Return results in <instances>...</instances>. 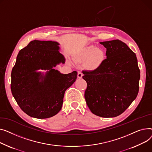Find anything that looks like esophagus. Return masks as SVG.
I'll return each mask as SVG.
<instances>
[{
  "instance_id": "1",
  "label": "esophagus",
  "mask_w": 152,
  "mask_h": 152,
  "mask_svg": "<svg viewBox=\"0 0 152 152\" xmlns=\"http://www.w3.org/2000/svg\"><path fill=\"white\" fill-rule=\"evenodd\" d=\"M83 77V74L82 72L80 71H78V74H77V77L78 78H82Z\"/></svg>"
}]
</instances>
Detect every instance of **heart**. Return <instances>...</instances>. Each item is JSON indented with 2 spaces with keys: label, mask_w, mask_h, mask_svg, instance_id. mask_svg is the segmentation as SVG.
I'll return each instance as SVG.
<instances>
[{
  "label": "heart",
  "mask_w": 152,
  "mask_h": 152,
  "mask_svg": "<svg viewBox=\"0 0 152 152\" xmlns=\"http://www.w3.org/2000/svg\"><path fill=\"white\" fill-rule=\"evenodd\" d=\"M105 52L102 49L97 48L94 46H90L80 51L77 59L80 62H86V67L94 70L99 67L105 59Z\"/></svg>",
  "instance_id": "obj_1"
}]
</instances>
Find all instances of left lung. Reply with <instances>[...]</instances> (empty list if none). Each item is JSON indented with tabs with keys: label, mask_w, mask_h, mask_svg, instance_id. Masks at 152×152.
<instances>
[{
	"label": "left lung",
	"mask_w": 152,
	"mask_h": 152,
	"mask_svg": "<svg viewBox=\"0 0 152 152\" xmlns=\"http://www.w3.org/2000/svg\"><path fill=\"white\" fill-rule=\"evenodd\" d=\"M100 43L107 49V58L96 69L83 72L87 83L85 98L94 115L115 117L136 98L140 70L136 54L125 43L113 40Z\"/></svg>",
	"instance_id": "1"
}]
</instances>
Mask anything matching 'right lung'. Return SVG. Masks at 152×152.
I'll use <instances>...</instances> for the list:
<instances>
[{"label":"right lung","mask_w":152,"mask_h":152,"mask_svg":"<svg viewBox=\"0 0 152 152\" xmlns=\"http://www.w3.org/2000/svg\"><path fill=\"white\" fill-rule=\"evenodd\" d=\"M59 43L34 40L21 49L12 71L11 91L21 109L30 117L44 119L61 109L66 90L77 79L76 71L61 74L53 69L65 58ZM39 69H49L44 75Z\"/></svg>","instance_id":"right-lung-1"}]
</instances>
